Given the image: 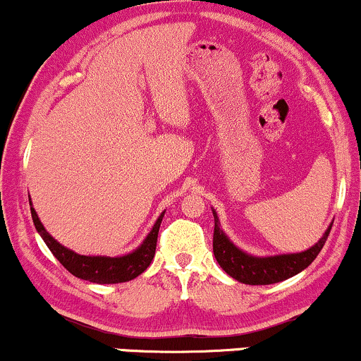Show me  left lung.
<instances>
[{"mask_svg": "<svg viewBox=\"0 0 361 361\" xmlns=\"http://www.w3.org/2000/svg\"><path fill=\"white\" fill-rule=\"evenodd\" d=\"M215 219V230H214V255L221 268L225 269L226 274L231 278L240 281V283L251 284V286H263V284H274L279 281L293 278L294 274L307 268L312 261L317 258L320 250L324 248L325 241L329 238L332 225L329 226L327 231L319 243H315L312 248L302 251V253L294 255H281V256H269V258H255L243 253L236 248L231 241L226 238L224 231L220 230V221Z\"/></svg>", "mask_w": 361, "mask_h": 361, "instance_id": "left-lung-1", "label": "left lung"}]
</instances>
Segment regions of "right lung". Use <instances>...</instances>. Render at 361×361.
<instances>
[{"mask_svg": "<svg viewBox=\"0 0 361 361\" xmlns=\"http://www.w3.org/2000/svg\"><path fill=\"white\" fill-rule=\"evenodd\" d=\"M31 204V202H29ZM32 221L39 235L46 241L49 250L52 255L61 261V264L66 268L68 273H72L77 278L90 281V283L97 284H116V283H126V281L135 279L136 276L145 273L147 266L151 264L152 258L156 253V243H157V233H159V226L164 216L162 212L159 219L152 226L151 233L146 236L140 248L133 251L130 255L120 256V258H108V256H83L77 255L73 251L67 250L66 246L57 243L51 235L44 228L41 220L36 214V210L31 207Z\"/></svg>", "mask_w": 361, "mask_h": 361, "instance_id": "add662e5", "label": "right lung"}]
</instances>
